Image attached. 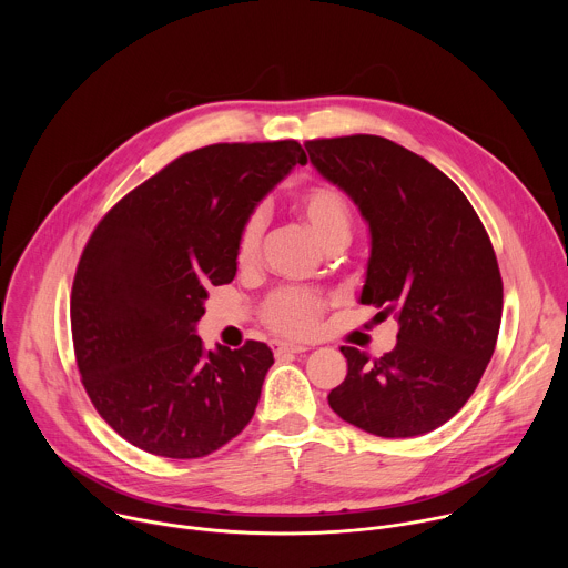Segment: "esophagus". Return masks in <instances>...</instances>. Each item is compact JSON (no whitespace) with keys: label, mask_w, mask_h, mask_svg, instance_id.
<instances>
[{"label":"esophagus","mask_w":568,"mask_h":568,"mask_svg":"<svg viewBox=\"0 0 568 568\" xmlns=\"http://www.w3.org/2000/svg\"><path fill=\"white\" fill-rule=\"evenodd\" d=\"M270 348H272V353H274L276 357H283V355H298V353L310 351L307 346L290 344V342H272V344H270Z\"/></svg>","instance_id":"1"}]
</instances>
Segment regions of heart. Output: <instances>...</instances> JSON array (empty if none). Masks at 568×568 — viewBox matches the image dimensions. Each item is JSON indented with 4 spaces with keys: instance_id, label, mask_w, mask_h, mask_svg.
Here are the masks:
<instances>
[{
    "instance_id": "b5f03b06",
    "label": "heart",
    "mask_w": 568,
    "mask_h": 568,
    "mask_svg": "<svg viewBox=\"0 0 568 568\" xmlns=\"http://www.w3.org/2000/svg\"><path fill=\"white\" fill-rule=\"evenodd\" d=\"M294 213L310 226L323 247L346 245L355 211L351 197L331 182H310L301 186L292 197ZM265 235V215L261 211L242 220L235 235V265L250 272L261 261V247ZM328 305V296L307 287H281L263 303V321L281 335L305 337L318 326V318Z\"/></svg>"
}]
</instances>
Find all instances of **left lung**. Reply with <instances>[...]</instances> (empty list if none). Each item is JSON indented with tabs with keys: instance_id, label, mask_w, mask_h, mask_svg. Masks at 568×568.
Instances as JSON below:
<instances>
[{
	"instance_id": "8db88e82",
	"label": "left lung",
	"mask_w": 568,
	"mask_h": 568,
	"mask_svg": "<svg viewBox=\"0 0 568 568\" xmlns=\"http://www.w3.org/2000/svg\"><path fill=\"white\" fill-rule=\"evenodd\" d=\"M305 150L368 222L359 301L399 323L379 359L342 346L348 375L331 409L382 438L434 432L463 409L497 346L504 283L490 235L445 173L384 136L312 139Z\"/></svg>"
}]
</instances>
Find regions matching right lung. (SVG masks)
Returning <instances> with one entry per match:
<instances>
[{"label": "right lung", "mask_w": 568, "mask_h": 568, "mask_svg": "<svg viewBox=\"0 0 568 568\" xmlns=\"http://www.w3.org/2000/svg\"><path fill=\"white\" fill-rule=\"evenodd\" d=\"M307 156L298 141L215 143L178 156L97 224L71 287L80 379L101 418L164 458H202L245 429L272 351H206L211 285L235 276V235Z\"/></svg>", "instance_id": "right-lung-1"}]
</instances>
